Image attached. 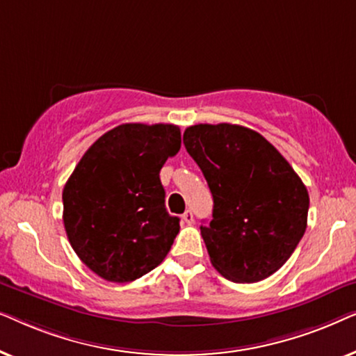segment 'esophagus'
Masks as SVG:
<instances>
[{
    "mask_svg": "<svg viewBox=\"0 0 356 356\" xmlns=\"http://www.w3.org/2000/svg\"><path fill=\"white\" fill-rule=\"evenodd\" d=\"M183 222H186L188 225H189V223L194 222V216H193L191 211H186V212L183 213Z\"/></svg>",
    "mask_w": 356,
    "mask_h": 356,
    "instance_id": "1",
    "label": "esophagus"
}]
</instances>
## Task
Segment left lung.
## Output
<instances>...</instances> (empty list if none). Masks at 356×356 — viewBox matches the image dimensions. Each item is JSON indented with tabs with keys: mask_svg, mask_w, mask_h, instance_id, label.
Wrapping results in <instances>:
<instances>
[{
	"mask_svg": "<svg viewBox=\"0 0 356 356\" xmlns=\"http://www.w3.org/2000/svg\"><path fill=\"white\" fill-rule=\"evenodd\" d=\"M213 197L201 225L212 266L238 284L264 280L305 235L309 196L291 165L259 133L238 124H194L183 134Z\"/></svg>",
	"mask_w": 356,
	"mask_h": 356,
	"instance_id": "obj_1",
	"label": "left lung"
}]
</instances>
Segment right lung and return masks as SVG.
Listing matches in <instances>:
<instances>
[{"mask_svg":"<svg viewBox=\"0 0 356 356\" xmlns=\"http://www.w3.org/2000/svg\"><path fill=\"white\" fill-rule=\"evenodd\" d=\"M181 147L175 124L126 123L100 136L63 189L72 250L92 272L126 284L155 269L179 232L165 209L160 170Z\"/></svg>","mask_w":356,"mask_h":356,"instance_id":"right-lung-1","label":"right lung"}]
</instances>
